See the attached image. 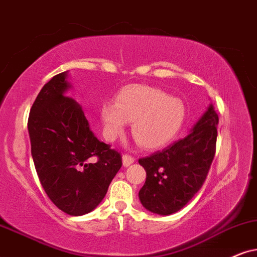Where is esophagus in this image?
Returning <instances> with one entry per match:
<instances>
[{"label":"esophagus","instance_id":"esophagus-1","mask_svg":"<svg viewBox=\"0 0 257 257\" xmlns=\"http://www.w3.org/2000/svg\"><path fill=\"white\" fill-rule=\"evenodd\" d=\"M134 161H135V159L133 158L132 155L124 154V155H123V157H122V164H123V166H124V167L131 166V165H132Z\"/></svg>","mask_w":257,"mask_h":257}]
</instances>
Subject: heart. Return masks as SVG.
Segmentation results:
<instances>
[{"mask_svg":"<svg viewBox=\"0 0 257 257\" xmlns=\"http://www.w3.org/2000/svg\"><path fill=\"white\" fill-rule=\"evenodd\" d=\"M185 118L183 100L151 86H128L119 92L116 103L108 100L100 106L103 134L108 141L124 134L128 122L133 123V138L146 149H158L171 142Z\"/></svg>","mask_w":257,"mask_h":257,"instance_id":"heart-1","label":"heart"}]
</instances>
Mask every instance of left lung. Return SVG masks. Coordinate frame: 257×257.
<instances>
[{
    "label": "left lung",
    "mask_w": 257,
    "mask_h": 257,
    "mask_svg": "<svg viewBox=\"0 0 257 257\" xmlns=\"http://www.w3.org/2000/svg\"><path fill=\"white\" fill-rule=\"evenodd\" d=\"M218 115L212 104L184 139L139 164L146 170V183L139 192L145 209L168 216L192 199L206 179L215 157Z\"/></svg>",
    "instance_id": "obj_1"
}]
</instances>
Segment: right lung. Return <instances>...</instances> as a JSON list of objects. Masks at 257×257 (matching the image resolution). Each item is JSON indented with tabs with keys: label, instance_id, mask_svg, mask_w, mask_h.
Masks as SVG:
<instances>
[{
	"label": "right lung",
	"instance_id": "obj_1",
	"mask_svg": "<svg viewBox=\"0 0 257 257\" xmlns=\"http://www.w3.org/2000/svg\"><path fill=\"white\" fill-rule=\"evenodd\" d=\"M69 71L45 84L28 118L39 180L58 209L83 216L99 205L122 166L118 152L99 141L78 103L67 96Z\"/></svg>",
	"mask_w": 257,
	"mask_h": 257
}]
</instances>
